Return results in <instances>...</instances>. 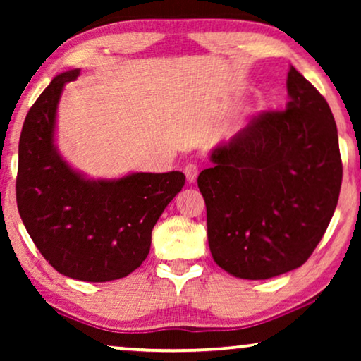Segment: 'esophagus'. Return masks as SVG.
I'll return each instance as SVG.
<instances>
[{"instance_id": "esophagus-1", "label": "esophagus", "mask_w": 361, "mask_h": 361, "mask_svg": "<svg viewBox=\"0 0 361 361\" xmlns=\"http://www.w3.org/2000/svg\"><path fill=\"white\" fill-rule=\"evenodd\" d=\"M184 174L187 177V182H194L197 179V176H199V166L190 162V164H187L184 167Z\"/></svg>"}]
</instances>
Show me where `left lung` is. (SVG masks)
Here are the masks:
<instances>
[{
    "mask_svg": "<svg viewBox=\"0 0 361 361\" xmlns=\"http://www.w3.org/2000/svg\"><path fill=\"white\" fill-rule=\"evenodd\" d=\"M289 102L264 111L210 154L197 184L215 263L235 278L269 279L302 266L332 220L342 185L329 103L294 67Z\"/></svg>",
    "mask_w": 361,
    "mask_h": 361,
    "instance_id": "1",
    "label": "left lung"
}]
</instances>
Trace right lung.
<instances>
[{
	"label": "right lung",
	"instance_id": "obj_1",
	"mask_svg": "<svg viewBox=\"0 0 361 361\" xmlns=\"http://www.w3.org/2000/svg\"><path fill=\"white\" fill-rule=\"evenodd\" d=\"M78 75L75 68L54 77L24 120L16 200L29 236L52 268L72 279L106 283L146 259L151 231L185 176L131 172L93 180L68 166L56 146V116L63 87Z\"/></svg>",
	"mask_w": 361,
	"mask_h": 361
}]
</instances>
